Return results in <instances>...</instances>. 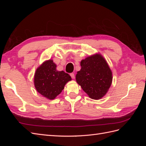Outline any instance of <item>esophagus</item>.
<instances>
[{
  "mask_svg": "<svg viewBox=\"0 0 146 146\" xmlns=\"http://www.w3.org/2000/svg\"><path fill=\"white\" fill-rule=\"evenodd\" d=\"M70 77H71V78H73V79L75 78V75H74V73L70 74Z\"/></svg>",
  "mask_w": 146,
  "mask_h": 146,
  "instance_id": "1",
  "label": "esophagus"
}]
</instances>
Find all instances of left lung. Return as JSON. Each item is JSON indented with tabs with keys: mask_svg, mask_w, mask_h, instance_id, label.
Instances as JSON below:
<instances>
[{
	"mask_svg": "<svg viewBox=\"0 0 146 146\" xmlns=\"http://www.w3.org/2000/svg\"><path fill=\"white\" fill-rule=\"evenodd\" d=\"M81 69L76 78L91 99L98 100L107 94L111 85L113 76L107 61L100 54L88 56L80 62Z\"/></svg>",
	"mask_w": 146,
	"mask_h": 146,
	"instance_id": "left-lung-1",
	"label": "left lung"
}]
</instances>
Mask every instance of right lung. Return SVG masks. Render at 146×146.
<instances>
[{"instance_id": "add662e5", "label": "right lung", "mask_w": 146, "mask_h": 146, "mask_svg": "<svg viewBox=\"0 0 146 146\" xmlns=\"http://www.w3.org/2000/svg\"><path fill=\"white\" fill-rule=\"evenodd\" d=\"M52 60L44 61L35 73L34 85L36 91L47 99L53 100L59 95L71 77L63 70L58 71Z\"/></svg>"}]
</instances>
